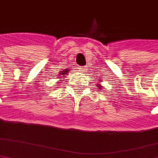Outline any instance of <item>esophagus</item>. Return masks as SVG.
<instances>
[{
	"mask_svg": "<svg viewBox=\"0 0 158 158\" xmlns=\"http://www.w3.org/2000/svg\"><path fill=\"white\" fill-rule=\"evenodd\" d=\"M80 69V71L81 72H86L87 71V66H80L78 68Z\"/></svg>",
	"mask_w": 158,
	"mask_h": 158,
	"instance_id": "1",
	"label": "esophagus"
}]
</instances>
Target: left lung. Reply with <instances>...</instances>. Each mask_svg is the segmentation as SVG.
<instances>
[{
    "mask_svg": "<svg viewBox=\"0 0 158 158\" xmlns=\"http://www.w3.org/2000/svg\"><path fill=\"white\" fill-rule=\"evenodd\" d=\"M97 87H98V89H101V86H100V85H98Z\"/></svg>",
    "mask_w": 158,
    "mask_h": 158,
    "instance_id": "8db88e82",
    "label": "left lung"
}]
</instances>
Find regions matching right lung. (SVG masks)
<instances>
[{"mask_svg":"<svg viewBox=\"0 0 158 158\" xmlns=\"http://www.w3.org/2000/svg\"><path fill=\"white\" fill-rule=\"evenodd\" d=\"M68 71H69L68 69H66V70H63V73H62V75H60V76H65L67 73H68Z\"/></svg>","mask_w":158,"mask_h":158,"instance_id":"add662e5","label":"right lung"}]
</instances>
